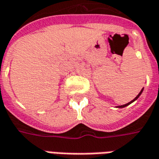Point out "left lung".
I'll return each mask as SVG.
<instances>
[{"instance_id": "1", "label": "left lung", "mask_w": 159, "mask_h": 159, "mask_svg": "<svg viewBox=\"0 0 159 159\" xmlns=\"http://www.w3.org/2000/svg\"><path fill=\"white\" fill-rule=\"evenodd\" d=\"M142 91H143V88H142V89H141V91H140V93H139L138 95H137V96H136V97H135V99H133V100H132L131 102H128V103L125 104V105H121V106H118V107H126V106H128V105H129V104L131 103V102H134V101L136 100V99H137V98H138V97H140V96H141V94L142 93Z\"/></svg>"}]
</instances>
